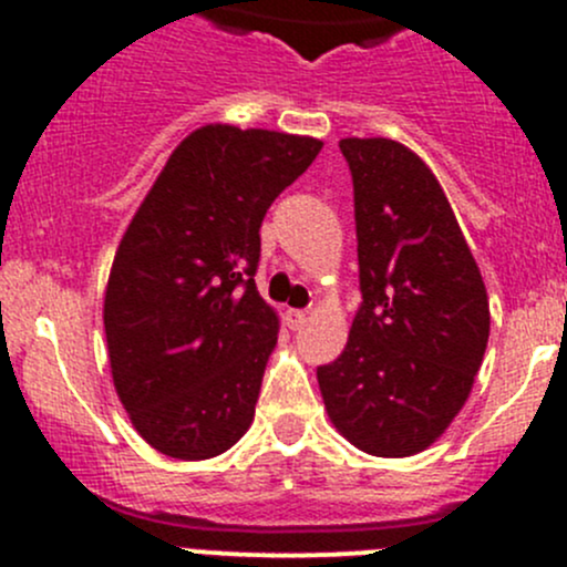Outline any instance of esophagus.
<instances>
[{"mask_svg": "<svg viewBox=\"0 0 567 567\" xmlns=\"http://www.w3.org/2000/svg\"><path fill=\"white\" fill-rule=\"evenodd\" d=\"M285 323H288V329H301V326L307 323V312L305 310H285Z\"/></svg>", "mask_w": 567, "mask_h": 567, "instance_id": "esophagus-1", "label": "esophagus"}]
</instances>
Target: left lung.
I'll return each mask as SVG.
<instances>
[{
	"label": "left lung",
	"mask_w": 567,
	"mask_h": 567,
	"mask_svg": "<svg viewBox=\"0 0 567 567\" xmlns=\"http://www.w3.org/2000/svg\"><path fill=\"white\" fill-rule=\"evenodd\" d=\"M340 151L353 175L362 307L318 386L342 439L405 458L439 442L472 394L488 293L442 183L411 147L348 136Z\"/></svg>",
	"instance_id": "8db88e82"
}]
</instances>
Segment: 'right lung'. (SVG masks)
Listing matches in <instances>:
<instances>
[{"instance_id": "1", "label": "right lung", "mask_w": 567, "mask_h": 567, "mask_svg": "<svg viewBox=\"0 0 567 567\" xmlns=\"http://www.w3.org/2000/svg\"><path fill=\"white\" fill-rule=\"evenodd\" d=\"M316 136L208 123L167 158L114 251L104 331L134 431L177 461L227 453L255 420L279 316L255 288L268 205Z\"/></svg>"}]
</instances>
